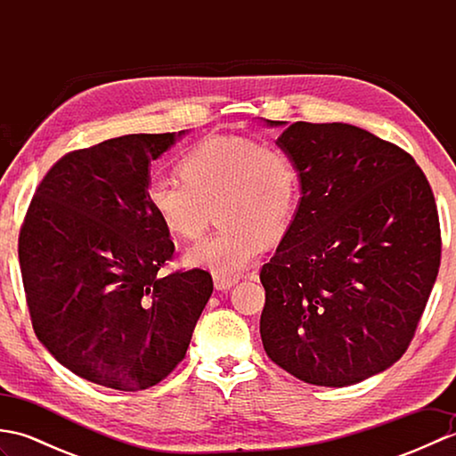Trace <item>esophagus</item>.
<instances>
[{"instance_id":"34e87169","label":"esophagus","mask_w":456,"mask_h":456,"mask_svg":"<svg viewBox=\"0 0 456 456\" xmlns=\"http://www.w3.org/2000/svg\"><path fill=\"white\" fill-rule=\"evenodd\" d=\"M239 282V278H223V276H213V284H216L217 289H229L231 286H235Z\"/></svg>"}]
</instances>
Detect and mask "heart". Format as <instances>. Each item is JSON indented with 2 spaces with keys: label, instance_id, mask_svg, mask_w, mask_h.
<instances>
[{
  "label": "heart",
  "instance_id": "b5f03b06",
  "mask_svg": "<svg viewBox=\"0 0 456 456\" xmlns=\"http://www.w3.org/2000/svg\"><path fill=\"white\" fill-rule=\"evenodd\" d=\"M178 170L182 180L151 182V209L168 233L193 240L216 208L221 229L191 247L186 260L223 278H237L253 265L266 237L286 235L302 198L297 164L274 142L211 137L196 144Z\"/></svg>",
  "mask_w": 456,
  "mask_h": 456
}]
</instances>
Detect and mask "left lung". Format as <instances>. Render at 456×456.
<instances>
[{"instance_id": "8db88e82", "label": "left lung", "mask_w": 456, "mask_h": 456, "mask_svg": "<svg viewBox=\"0 0 456 456\" xmlns=\"http://www.w3.org/2000/svg\"><path fill=\"white\" fill-rule=\"evenodd\" d=\"M276 144L302 200L260 268V337L286 372L343 388L408 351L441 265L437 206L411 154L354 125L296 121Z\"/></svg>"}]
</instances>
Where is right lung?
<instances>
[{
	"label": "right lung",
	"mask_w": 456,
	"mask_h": 456,
	"mask_svg": "<svg viewBox=\"0 0 456 456\" xmlns=\"http://www.w3.org/2000/svg\"><path fill=\"white\" fill-rule=\"evenodd\" d=\"M183 131L123 134L68 152L38 183L19 233L33 329L68 370L111 390L164 380L213 292L208 270L160 276L174 255L149 203V164Z\"/></svg>",
	"instance_id": "obj_1"
}]
</instances>
